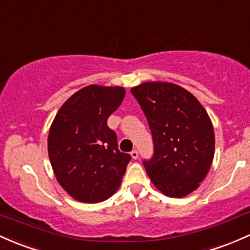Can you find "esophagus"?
<instances>
[{
  "instance_id": "esophagus-1",
  "label": "esophagus",
  "mask_w": 250,
  "mask_h": 250,
  "mask_svg": "<svg viewBox=\"0 0 250 250\" xmlns=\"http://www.w3.org/2000/svg\"><path fill=\"white\" fill-rule=\"evenodd\" d=\"M130 155L131 157H132V160H137V158H138V151H137V150H132V151L130 152Z\"/></svg>"
}]
</instances>
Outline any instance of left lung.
<instances>
[{
    "label": "left lung",
    "mask_w": 250,
    "mask_h": 250,
    "mask_svg": "<svg viewBox=\"0 0 250 250\" xmlns=\"http://www.w3.org/2000/svg\"><path fill=\"white\" fill-rule=\"evenodd\" d=\"M131 93L146 114L154 139V157L144 162L154 186L170 198L194 192L214 156V131L197 98L171 82H144Z\"/></svg>",
    "instance_id": "1"
}]
</instances>
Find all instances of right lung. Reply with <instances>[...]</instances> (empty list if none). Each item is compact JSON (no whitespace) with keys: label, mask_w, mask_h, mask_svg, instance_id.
I'll return each mask as SVG.
<instances>
[{"label":"right lung","mask_w":250,"mask_h":250,"mask_svg":"<svg viewBox=\"0 0 250 250\" xmlns=\"http://www.w3.org/2000/svg\"><path fill=\"white\" fill-rule=\"evenodd\" d=\"M125 88L89 84L72 94L56 114L47 152L58 184L72 199L95 204L122 184L131 156L118 149L107 119L123 103Z\"/></svg>","instance_id":"1"}]
</instances>
